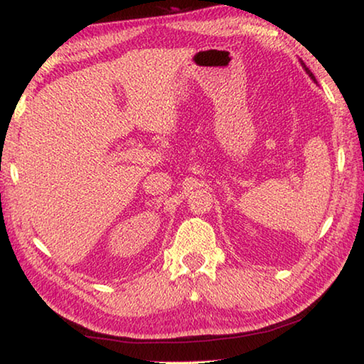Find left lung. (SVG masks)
Masks as SVG:
<instances>
[{"label":"left lung","mask_w":364,"mask_h":364,"mask_svg":"<svg viewBox=\"0 0 364 364\" xmlns=\"http://www.w3.org/2000/svg\"><path fill=\"white\" fill-rule=\"evenodd\" d=\"M304 69H306V71H308V74H309V76H311V77H313V79H314V76H313V73H309V69H308V68H306V66H304Z\"/></svg>","instance_id":"8db88e82"}]
</instances>
